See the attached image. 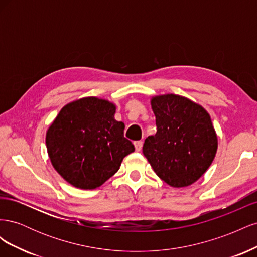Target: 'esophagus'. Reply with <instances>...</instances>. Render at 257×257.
Instances as JSON below:
<instances>
[{
  "instance_id": "obj_1",
  "label": "esophagus",
  "mask_w": 257,
  "mask_h": 257,
  "mask_svg": "<svg viewBox=\"0 0 257 257\" xmlns=\"http://www.w3.org/2000/svg\"><path fill=\"white\" fill-rule=\"evenodd\" d=\"M143 142L142 141H138V142H135L134 143V146H135V150L136 151H141L142 148H143Z\"/></svg>"
}]
</instances>
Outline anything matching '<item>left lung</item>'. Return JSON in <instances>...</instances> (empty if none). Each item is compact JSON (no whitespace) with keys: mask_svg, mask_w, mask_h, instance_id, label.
<instances>
[{"mask_svg":"<svg viewBox=\"0 0 257 257\" xmlns=\"http://www.w3.org/2000/svg\"><path fill=\"white\" fill-rule=\"evenodd\" d=\"M157 134L146 138L143 152L154 173L173 188L196 182L211 165L217 136L203 106L177 94L151 98Z\"/></svg>","mask_w":257,"mask_h":257,"instance_id":"obj_1","label":"left lung"}]
</instances>
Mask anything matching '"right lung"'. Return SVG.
I'll return each mask as SVG.
<instances>
[{
  "mask_svg": "<svg viewBox=\"0 0 257 257\" xmlns=\"http://www.w3.org/2000/svg\"><path fill=\"white\" fill-rule=\"evenodd\" d=\"M114 113L109 100L82 97L66 104L48 127L46 147L51 164L75 188H98L134 152V145L124 137L125 125Z\"/></svg>",
  "mask_w": 257,
  "mask_h": 257,
  "instance_id": "right-lung-1",
  "label": "right lung"
}]
</instances>
